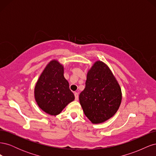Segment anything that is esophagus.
<instances>
[{"label":"esophagus","mask_w":156,"mask_h":156,"mask_svg":"<svg viewBox=\"0 0 156 156\" xmlns=\"http://www.w3.org/2000/svg\"><path fill=\"white\" fill-rule=\"evenodd\" d=\"M74 95H75V100L77 101V100H78V99H79V95H78V93H77V92H75V93H74Z\"/></svg>","instance_id":"esophagus-1"}]
</instances>
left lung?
<instances>
[{"label":"left lung","mask_w":156,"mask_h":156,"mask_svg":"<svg viewBox=\"0 0 156 156\" xmlns=\"http://www.w3.org/2000/svg\"><path fill=\"white\" fill-rule=\"evenodd\" d=\"M85 88L79 95L84 115L92 124H101L115 115L122 101V90L108 66L98 60L88 71Z\"/></svg>","instance_id":"8db88e82"}]
</instances>
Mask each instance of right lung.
Wrapping results in <instances>:
<instances>
[{"label": "right lung", "mask_w": 156, "mask_h": 156, "mask_svg": "<svg viewBox=\"0 0 156 156\" xmlns=\"http://www.w3.org/2000/svg\"><path fill=\"white\" fill-rule=\"evenodd\" d=\"M37 105L47 114L59 115L75 100L69 83L64 76V66L58 60H52L37 79L34 88Z\"/></svg>", "instance_id": "obj_1"}]
</instances>
